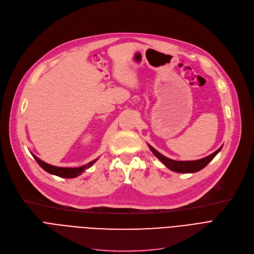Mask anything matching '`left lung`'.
<instances>
[{
  "mask_svg": "<svg viewBox=\"0 0 254 254\" xmlns=\"http://www.w3.org/2000/svg\"><path fill=\"white\" fill-rule=\"evenodd\" d=\"M148 146H149L150 150L152 151V153H153L166 167L170 168V170L173 172L181 173V174H191V173H197V172L201 171L202 168H204L215 157V155L218 153L219 151H221V149L223 147L222 146L221 148H218L215 152H213L212 154H210L204 158H201L198 160H192V161H177V160H173V159L165 157L152 146H150V145H148Z\"/></svg>",
  "mask_w": 254,
  "mask_h": 254,
  "instance_id": "obj_1",
  "label": "left lung"
}]
</instances>
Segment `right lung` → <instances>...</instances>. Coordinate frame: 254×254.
Masks as SVG:
<instances>
[{
  "label": "right lung",
  "mask_w": 254,
  "mask_h": 254,
  "mask_svg": "<svg viewBox=\"0 0 254 254\" xmlns=\"http://www.w3.org/2000/svg\"><path fill=\"white\" fill-rule=\"evenodd\" d=\"M32 156L36 159V161L39 163V165L43 168L44 171H46L47 173H49L51 175H54V176H57L60 178H65V179H71V178L78 177L84 171L90 168L98 160V158H97L87 164L79 166V167H59V166H54V165H51L49 163L44 162L43 160L38 158L36 155L32 154Z\"/></svg>",
  "instance_id": "1"
}]
</instances>
